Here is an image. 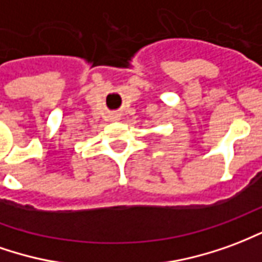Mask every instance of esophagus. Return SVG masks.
<instances>
[{
  "label": "esophagus",
  "mask_w": 262,
  "mask_h": 262,
  "mask_svg": "<svg viewBox=\"0 0 262 262\" xmlns=\"http://www.w3.org/2000/svg\"><path fill=\"white\" fill-rule=\"evenodd\" d=\"M113 117H114V116H113Z\"/></svg>",
  "instance_id": "obj_1"
}]
</instances>
